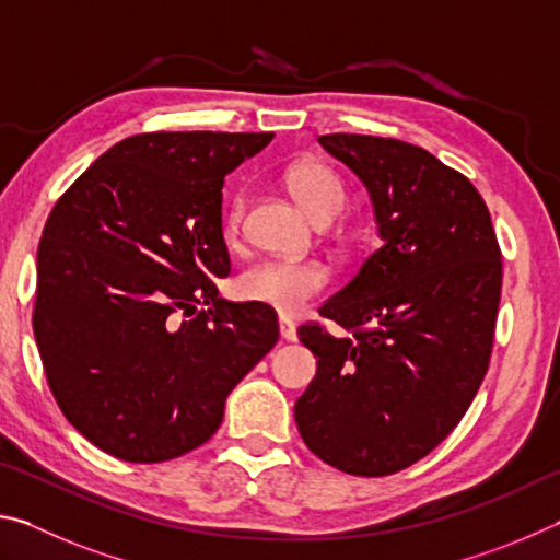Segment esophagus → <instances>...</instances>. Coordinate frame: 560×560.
I'll list each match as a JSON object with an SVG mask.
<instances>
[{
  "mask_svg": "<svg viewBox=\"0 0 560 560\" xmlns=\"http://www.w3.org/2000/svg\"><path fill=\"white\" fill-rule=\"evenodd\" d=\"M279 334H281V340H289V343H293V340L299 338L296 324H293V320H289L287 316L279 318Z\"/></svg>",
  "mask_w": 560,
  "mask_h": 560,
  "instance_id": "1",
  "label": "esophagus"
}]
</instances>
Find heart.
Returning <instances> with one entry per match:
<instances>
[{
  "instance_id": "heart-1",
  "label": "heart",
  "mask_w": 560,
  "mask_h": 560,
  "mask_svg": "<svg viewBox=\"0 0 560 560\" xmlns=\"http://www.w3.org/2000/svg\"><path fill=\"white\" fill-rule=\"evenodd\" d=\"M289 187L299 205L318 224L334 222L343 210L346 189L334 167L318 160H303L289 170ZM244 214V195H236L226 210V230L236 232ZM328 271L316 261H289L267 259L254 264L240 277V293L249 301L267 303L279 314L291 316L303 308V303L324 291Z\"/></svg>"
}]
</instances>
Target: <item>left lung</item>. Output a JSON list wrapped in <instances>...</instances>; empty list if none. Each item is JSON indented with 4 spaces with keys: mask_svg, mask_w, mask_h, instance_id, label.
Instances as JSON below:
<instances>
[{
    "mask_svg": "<svg viewBox=\"0 0 560 560\" xmlns=\"http://www.w3.org/2000/svg\"><path fill=\"white\" fill-rule=\"evenodd\" d=\"M373 202L381 246L320 316L301 326L318 360L293 417L306 447L355 477H385L430 454L485 381L501 296V252L467 177L395 138L320 136Z\"/></svg>",
    "mask_w": 560,
    "mask_h": 560,
    "instance_id": "1",
    "label": "left lung"
}]
</instances>
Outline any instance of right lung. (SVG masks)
<instances>
[{
	"label": "right lung",
	"instance_id": "add662e5",
	"mask_svg": "<svg viewBox=\"0 0 560 560\" xmlns=\"http://www.w3.org/2000/svg\"><path fill=\"white\" fill-rule=\"evenodd\" d=\"M273 132H140L66 189L36 254L34 338L75 430L153 464L212 438L232 387L279 340L264 303L217 296L230 273L222 185Z\"/></svg>",
	"mask_w": 560,
	"mask_h": 560
}]
</instances>
